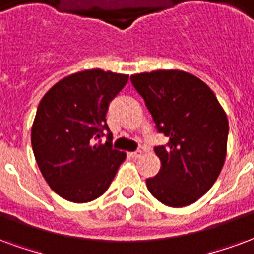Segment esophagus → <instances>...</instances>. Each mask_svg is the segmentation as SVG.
Wrapping results in <instances>:
<instances>
[{
  "label": "esophagus",
  "mask_w": 254,
  "mask_h": 254,
  "mask_svg": "<svg viewBox=\"0 0 254 254\" xmlns=\"http://www.w3.org/2000/svg\"><path fill=\"white\" fill-rule=\"evenodd\" d=\"M141 155H142L141 151L130 152V153H129V156H130V157H133V159H138V157H141Z\"/></svg>",
  "instance_id": "34e87169"
}]
</instances>
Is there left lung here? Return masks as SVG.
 <instances>
[{
    "instance_id": "1",
    "label": "left lung",
    "mask_w": 254,
    "mask_h": 254,
    "mask_svg": "<svg viewBox=\"0 0 254 254\" xmlns=\"http://www.w3.org/2000/svg\"><path fill=\"white\" fill-rule=\"evenodd\" d=\"M156 127L170 137L156 146L161 170L146 187L161 203L185 207L213 187L225 164L229 121L203 80L180 69H156L130 76Z\"/></svg>"
}]
</instances>
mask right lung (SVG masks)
Returning <instances> with one entry per match:
<instances>
[{
  "instance_id": "right-lung-1",
  "label": "right lung",
  "mask_w": 254,
  "mask_h": 254,
  "mask_svg": "<svg viewBox=\"0 0 254 254\" xmlns=\"http://www.w3.org/2000/svg\"><path fill=\"white\" fill-rule=\"evenodd\" d=\"M129 75L101 68L67 75L51 87L37 106L31 130L32 149L41 175L56 194L87 203L109 189L125 152L113 149L112 134L101 138L109 102Z\"/></svg>"
}]
</instances>
